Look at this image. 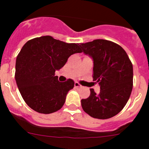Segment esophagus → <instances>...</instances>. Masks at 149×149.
I'll return each instance as SVG.
<instances>
[{"instance_id":"1","label":"esophagus","mask_w":149,"mask_h":149,"mask_svg":"<svg viewBox=\"0 0 149 149\" xmlns=\"http://www.w3.org/2000/svg\"><path fill=\"white\" fill-rule=\"evenodd\" d=\"M74 86H75V87H76V88H81V87L82 86L80 84L78 83V82H75Z\"/></svg>"}]
</instances>
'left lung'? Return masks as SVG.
Returning <instances> with one entry per match:
<instances>
[{
	"instance_id": "8db88e82",
	"label": "left lung",
	"mask_w": 149,
	"mask_h": 149,
	"mask_svg": "<svg viewBox=\"0 0 149 149\" xmlns=\"http://www.w3.org/2000/svg\"><path fill=\"white\" fill-rule=\"evenodd\" d=\"M82 52L94 61L93 80L100 86L97 94L93 88L90 96L81 100L84 111L97 119H108L123 109L133 89V65L121 46L106 40L80 43Z\"/></svg>"
}]
</instances>
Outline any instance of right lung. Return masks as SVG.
Masks as SVG:
<instances>
[{
	"label": "right lung",
	"instance_id": "obj_1",
	"mask_svg": "<svg viewBox=\"0 0 149 149\" xmlns=\"http://www.w3.org/2000/svg\"><path fill=\"white\" fill-rule=\"evenodd\" d=\"M81 52L78 44L64 42L51 36L26 42L16 58L15 79L30 108L42 114H50L62 108L74 81L69 79L60 82L55 76V70L63 67L70 55Z\"/></svg>",
	"mask_w": 149,
	"mask_h": 149
}]
</instances>
